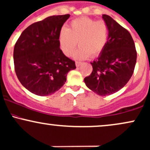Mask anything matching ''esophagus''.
<instances>
[{
	"instance_id": "esophagus-1",
	"label": "esophagus",
	"mask_w": 150,
	"mask_h": 150,
	"mask_svg": "<svg viewBox=\"0 0 150 150\" xmlns=\"http://www.w3.org/2000/svg\"><path fill=\"white\" fill-rule=\"evenodd\" d=\"M81 64H82V62H75V65H76V67H80V65H81Z\"/></svg>"
}]
</instances>
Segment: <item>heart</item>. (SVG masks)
<instances>
[{"label":"heart","mask_w":150,"mask_h":150,"mask_svg":"<svg viewBox=\"0 0 150 150\" xmlns=\"http://www.w3.org/2000/svg\"><path fill=\"white\" fill-rule=\"evenodd\" d=\"M108 39L106 23L88 17L72 21L69 28H62L58 36L60 49L67 56L72 55L78 42L80 47L74 53L77 60L98 56L105 49Z\"/></svg>","instance_id":"b5f03b06"}]
</instances>
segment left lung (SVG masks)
Masks as SVG:
<instances>
[{
    "instance_id": "obj_1",
    "label": "left lung",
    "mask_w": 150,
    "mask_h": 150,
    "mask_svg": "<svg viewBox=\"0 0 150 150\" xmlns=\"http://www.w3.org/2000/svg\"><path fill=\"white\" fill-rule=\"evenodd\" d=\"M103 18L108 25V42L97 60L90 62L93 72L84 82L94 93L106 96L128 83L135 67L137 51L128 30L108 15H103Z\"/></svg>"
}]
</instances>
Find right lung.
Here are the masks:
<instances>
[{"mask_svg": "<svg viewBox=\"0 0 150 150\" xmlns=\"http://www.w3.org/2000/svg\"><path fill=\"white\" fill-rule=\"evenodd\" d=\"M70 15L52 16L25 29L14 47L15 71L30 93L47 96L63 86L75 61L60 48L59 33Z\"/></svg>", "mask_w": 150, "mask_h": 150, "instance_id": "obj_1", "label": "right lung"}]
</instances>
